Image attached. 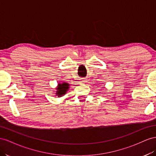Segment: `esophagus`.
<instances>
[{
  "label": "esophagus",
  "instance_id": "esophagus-1",
  "mask_svg": "<svg viewBox=\"0 0 156 156\" xmlns=\"http://www.w3.org/2000/svg\"><path fill=\"white\" fill-rule=\"evenodd\" d=\"M86 82V79H84V78H82V79L80 80V83H85Z\"/></svg>",
  "mask_w": 156,
  "mask_h": 156
}]
</instances>
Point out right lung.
<instances>
[{
    "mask_svg": "<svg viewBox=\"0 0 156 156\" xmlns=\"http://www.w3.org/2000/svg\"><path fill=\"white\" fill-rule=\"evenodd\" d=\"M70 87V84L66 82H63V83H58L57 84V87H55L56 93L55 95L57 96V97H61L62 96L65 95L66 92L68 91Z\"/></svg>",
    "mask_w": 156,
    "mask_h": 156,
    "instance_id": "add662e5",
    "label": "right lung"
}]
</instances>
